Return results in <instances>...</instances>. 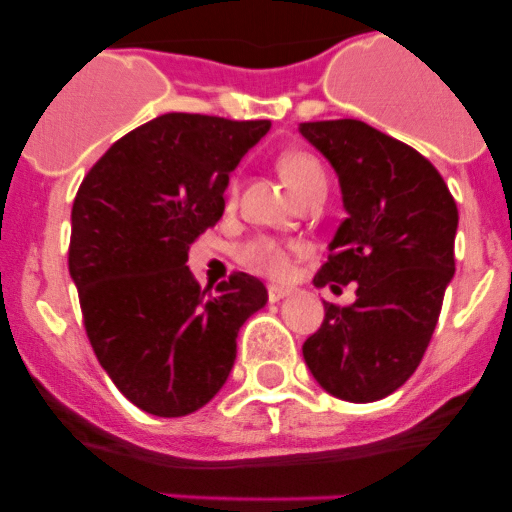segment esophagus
<instances>
[{
	"label": "esophagus",
	"mask_w": 512,
	"mask_h": 512,
	"mask_svg": "<svg viewBox=\"0 0 512 512\" xmlns=\"http://www.w3.org/2000/svg\"><path fill=\"white\" fill-rule=\"evenodd\" d=\"M292 294V289L289 287H282V285H270L267 287V297H270V302H280V299H285Z\"/></svg>",
	"instance_id": "1"
}]
</instances>
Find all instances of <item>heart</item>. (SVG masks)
I'll list each match as a JSON object with an SVG mask.
<instances>
[{"mask_svg": "<svg viewBox=\"0 0 512 512\" xmlns=\"http://www.w3.org/2000/svg\"><path fill=\"white\" fill-rule=\"evenodd\" d=\"M277 168H280L282 178L287 180L289 188L302 198L307 190H312L314 185L327 183L324 178V168L312 153L307 151H287L282 153L277 160ZM294 245L289 242L277 240V237H252L237 252V260L240 265H245L250 272L265 277H285L289 270V257H292Z\"/></svg>", "mask_w": 512, "mask_h": 512, "instance_id": "1", "label": "heart"}]
</instances>
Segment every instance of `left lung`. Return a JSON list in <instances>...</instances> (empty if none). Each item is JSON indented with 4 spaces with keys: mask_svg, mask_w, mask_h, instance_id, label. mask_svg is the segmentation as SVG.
Returning a JSON list of instances; mask_svg holds the SVG:
<instances>
[{
    "mask_svg": "<svg viewBox=\"0 0 512 512\" xmlns=\"http://www.w3.org/2000/svg\"><path fill=\"white\" fill-rule=\"evenodd\" d=\"M299 133L337 170L347 210L314 285L356 282L354 304L324 302L302 354L322 389L369 404L404 386L426 354L456 272V200L431 160L369 123L312 121Z\"/></svg>",
    "mask_w": 512,
    "mask_h": 512,
    "instance_id": "left-lung-1",
    "label": "left lung"
}]
</instances>
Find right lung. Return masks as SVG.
<instances>
[{"label":"right lung","mask_w":512,"mask_h":512,"mask_svg":"<svg viewBox=\"0 0 512 512\" xmlns=\"http://www.w3.org/2000/svg\"><path fill=\"white\" fill-rule=\"evenodd\" d=\"M270 121L163 113L118 138L71 208L69 272L91 347L131 404L175 418L227 381L237 332L265 307L257 277L235 272L208 294L185 267L223 218L225 188Z\"/></svg>","instance_id":"1"}]
</instances>
